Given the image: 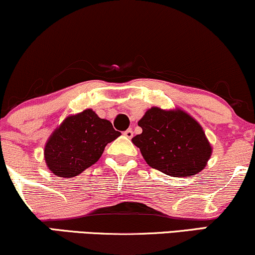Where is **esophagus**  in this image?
<instances>
[{"label":"esophagus","mask_w":255,"mask_h":255,"mask_svg":"<svg viewBox=\"0 0 255 255\" xmlns=\"http://www.w3.org/2000/svg\"><path fill=\"white\" fill-rule=\"evenodd\" d=\"M124 134L126 135V137H128V139H131V137H133V130H131L130 128H129V129L126 130Z\"/></svg>","instance_id":"esophagus-1"}]
</instances>
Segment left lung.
<instances>
[{"mask_svg":"<svg viewBox=\"0 0 255 255\" xmlns=\"http://www.w3.org/2000/svg\"><path fill=\"white\" fill-rule=\"evenodd\" d=\"M131 139L147 164L171 177H190L207 166L213 153L203 127L180 108L152 107L137 122Z\"/></svg>","mask_w":255,"mask_h":255,"instance_id":"obj_1","label":"left lung"}]
</instances>
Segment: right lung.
I'll return each mask as SVG.
<instances>
[{
    "mask_svg": "<svg viewBox=\"0 0 255 255\" xmlns=\"http://www.w3.org/2000/svg\"><path fill=\"white\" fill-rule=\"evenodd\" d=\"M120 135L112 122L98 118L93 109L70 115L46 141V165L58 177H75L94 165L104 147Z\"/></svg>",
    "mask_w": 255,
    "mask_h": 255,
    "instance_id": "right-lung-1",
    "label": "right lung"
}]
</instances>
